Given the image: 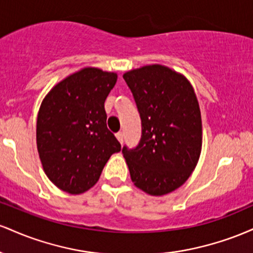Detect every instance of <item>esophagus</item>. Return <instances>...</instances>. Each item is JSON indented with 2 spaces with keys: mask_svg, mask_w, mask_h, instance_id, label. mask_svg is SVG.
<instances>
[{
  "mask_svg": "<svg viewBox=\"0 0 253 253\" xmlns=\"http://www.w3.org/2000/svg\"><path fill=\"white\" fill-rule=\"evenodd\" d=\"M117 139L119 140V143L123 144L124 143V133L123 132L117 133Z\"/></svg>",
  "mask_w": 253,
  "mask_h": 253,
  "instance_id": "obj_1",
  "label": "esophagus"
}]
</instances>
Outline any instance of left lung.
I'll return each instance as SVG.
<instances>
[{"instance_id": "8db88e82", "label": "left lung", "mask_w": 253, "mask_h": 253, "mask_svg": "<svg viewBox=\"0 0 253 253\" xmlns=\"http://www.w3.org/2000/svg\"><path fill=\"white\" fill-rule=\"evenodd\" d=\"M124 80L141 119L135 149H123L132 182L152 196L176 190L196 168L202 149L199 101L187 77L161 64L127 71Z\"/></svg>"}]
</instances>
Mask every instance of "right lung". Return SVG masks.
Here are the masks:
<instances>
[{
  "label": "right lung",
  "instance_id": "1",
  "mask_svg": "<svg viewBox=\"0 0 253 253\" xmlns=\"http://www.w3.org/2000/svg\"><path fill=\"white\" fill-rule=\"evenodd\" d=\"M115 72L83 68L47 92L37 119V147L42 169L60 190L78 195L96 184L121 145L107 128L104 101Z\"/></svg>",
  "mask_w": 253,
  "mask_h": 253
}]
</instances>
